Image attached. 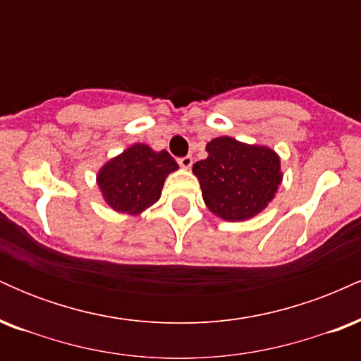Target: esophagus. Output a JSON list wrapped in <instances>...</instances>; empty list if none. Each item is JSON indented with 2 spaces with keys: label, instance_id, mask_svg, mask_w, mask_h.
Returning a JSON list of instances; mask_svg holds the SVG:
<instances>
[{
  "label": "esophagus",
  "instance_id": "esophagus-1",
  "mask_svg": "<svg viewBox=\"0 0 361 361\" xmlns=\"http://www.w3.org/2000/svg\"><path fill=\"white\" fill-rule=\"evenodd\" d=\"M178 164H180L181 168L188 169V168L193 164V157H192V156H183V157H180V159H178Z\"/></svg>",
  "mask_w": 361,
  "mask_h": 361
}]
</instances>
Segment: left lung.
Masks as SVG:
<instances>
[{"label":"left lung","instance_id":"8db88e82","mask_svg":"<svg viewBox=\"0 0 361 361\" xmlns=\"http://www.w3.org/2000/svg\"><path fill=\"white\" fill-rule=\"evenodd\" d=\"M209 157L193 164L202 197L224 221H244L264 209L281 181L280 159L271 149L231 137L207 144Z\"/></svg>","mask_w":361,"mask_h":361}]
</instances>
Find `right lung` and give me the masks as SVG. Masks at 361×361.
<instances>
[{
  "label": "right lung",
  "instance_id": "right-lung-1",
  "mask_svg": "<svg viewBox=\"0 0 361 361\" xmlns=\"http://www.w3.org/2000/svg\"><path fill=\"white\" fill-rule=\"evenodd\" d=\"M175 169L176 161L166 151L135 144L100 169L98 185L111 209L139 214L159 200L164 180Z\"/></svg>",
  "mask_w": 361,
  "mask_h": 361
}]
</instances>
